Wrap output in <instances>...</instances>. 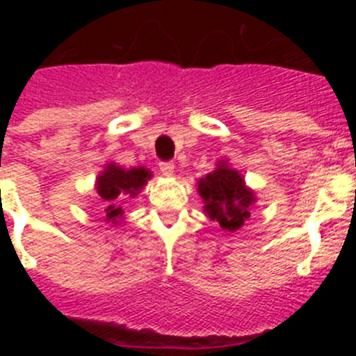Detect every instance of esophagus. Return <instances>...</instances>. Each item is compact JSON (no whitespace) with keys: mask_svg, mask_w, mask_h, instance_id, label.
<instances>
[{"mask_svg":"<svg viewBox=\"0 0 356 356\" xmlns=\"http://www.w3.org/2000/svg\"><path fill=\"white\" fill-rule=\"evenodd\" d=\"M160 171L163 176H172L175 175V163L172 162H160Z\"/></svg>","mask_w":356,"mask_h":356,"instance_id":"1","label":"esophagus"}]
</instances>
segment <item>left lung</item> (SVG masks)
Returning <instances> with one entry per match:
<instances>
[{
    "instance_id": "obj_1",
    "label": "left lung",
    "mask_w": 356,
    "mask_h": 356,
    "mask_svg": "<svg viewBox=\"0 0 356 356\" xmlns=\"http://www.w3.org/2000/svg\"><path fill=\"white\" fill-rule=\"evenodd\" d=\"M197 194L203 200L207 217L219 222L225 232H237L250 219V209L257 194L246 185L244 176L221 159L216 169L197 180Z\"/></svg>"
}]
</instances>
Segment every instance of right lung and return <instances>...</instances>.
<instances>
[{
  "instance_id": "1",
  "label": "right lung",
  "mask_w": 356,
  "mask_h": 356,
  "mask_svg": "<svg viewBox=\"0 0 356 356\" xmlns=\"http://www.w3.org/2000/svg\"><path fill=\"white\" fill-rule=\"evenodd\" d=\"M151 171L146 168L124 169L115 162L105 163L99 175L96 176V193L103 200L105 205V221L112 226H118L124 217L122 201L128 197H137L147 180H151Z\"/></svg>"
}]
</instances>
